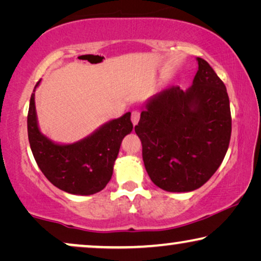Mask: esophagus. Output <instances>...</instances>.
Instances as JSON below:
<instances>
[{"instance_id": "1", "label": "esophagus", "mask_w": 261, "mask_h": 261, "mask_svg": "<svg viewBox=\"0 0 261 261\" xmlns=\"http://www.w3.org/2000/svg\"><path fill=\"white\" fill-rule=\"evenodd\" d=\"M130 120H132V123H133V126H137L138 122H139V120H140V113H139V112H133V113H132Z\"/></svg>"}]
</instances>
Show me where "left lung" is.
<instances>
[{
  "mask_svg": "<svg viewBox=\"0 0 261 261\" xmlns=\"http://www.w3.org/2000/svg\"><path fill=\"white\" fill-rule=\"evenodd\" d=\"M192 85H171L145 102L135 133L149 178L169 192H190L216 172L231 133L226 85L202 58Z\"/></svg>",
  "mask_w": 261,
  "mask_h": 261,
  "instance_id": "left-lung-1",
  "label": "left lung"
}]
</instances>
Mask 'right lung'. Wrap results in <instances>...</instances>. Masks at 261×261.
<instances>
[{"label": "right lung", "mask_w": 261, "mask_h": 261, "mask_svg": "<svg viewBox=\"0 0 261 261\" xmlns=\"http://www.w3.org/2000/svg\"><path fill=\"white\" fill-rule=\"evenodd\" d=\"M35 85L27 116L32 153L45 177L60 190L89 196L106 188L122 139L133 129L130 113L103 123L91 134L72 144L56 142L41 133L35 109Z\"/></svg>", "instance_id": "right-lung-1"}]
</instances>
